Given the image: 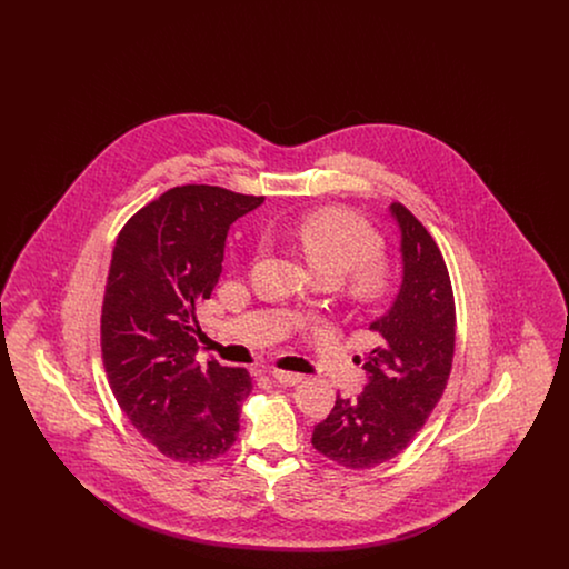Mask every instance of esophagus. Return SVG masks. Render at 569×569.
Here are the masks:
<instances>
[{"label": "esophagus", "instance_id": "34e87169", "mask_svg": "<svg viewBox=\"0 0 569 569\" xmlns=\"http://www.w3.org/2000/svg\"><path fill=\"white\" fill-rule=\"evenodd\" d=\"M272 379L283 383V386H297L298 381H302L300 373H292V371H281V369H274L271 371Z\"/></svg>", "mask_w": 569, "mask_h": 569}]
</instances>
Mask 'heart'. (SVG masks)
Here are the masks:
<instances>
[{"label": "heart", "mask_w": 569, "mask_h": 569, "mask_svg": "<svg viewBox=\"0 0 569 569\" xmlns=\"http://www.w3.org/2000/svg\"><path fill=\"white\" fill-rule=\"evenodd\" d=\"M295 234L305 256L322 277L346 281L356 302L376 305L397 286L395 264L381 256L383 237L352 209L318 207L298 217Z\"/></svg>", "instance_id": "heart-1"}]
</instances>
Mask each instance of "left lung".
Wrapping results in <instances>:
<instances>
[{
  "label": "left lung",
  "mask_w": 569,
  "mask_h": 569,
  "mask_svg": "<svg viewBox=\"0 0 569 569\" xmlns=\"http://www.w3.org/2000/svg\"><path fill=\"white\" fill-rule=\"evenodd\" d=\"M403 283L390 311L371 325L378 346L365 356L369 381L356 399L337 397L311 443L348 469L401 455L439 403L452 371L457 309L446 260L429 230L395 202Z\"/></svg>",
  "instance_id": "1"
}]
</instances>
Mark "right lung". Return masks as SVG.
Segmentation results:
<instances>
[{
    "label": "right lung",
    "mask_w": 569,
    "mask_h": 569,
    "mask_svg": "<svg viewBox=\"0 0 569 569\" xmlns=\"http://www.w3.org/2000/svg\"><path fill=\"white\" fill-rule=\"evenodd\" d=\"M217 186H179L121 228L102 302L112 395L163 457L207 462L230 450L253 383L241 367L196 360V307L211 297L232 221L262 204Z\"/></svg>",
    "instance_id": "1"
}]
</instances>
